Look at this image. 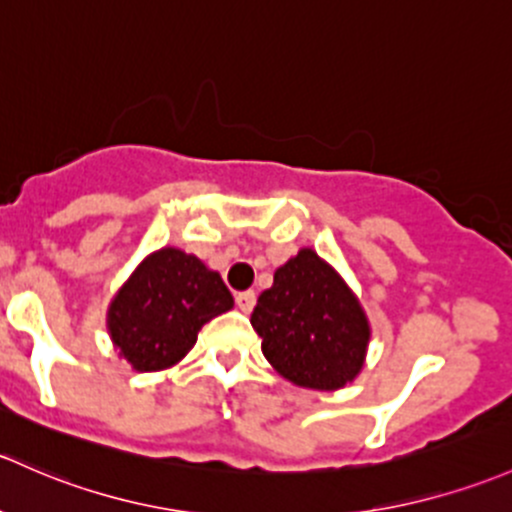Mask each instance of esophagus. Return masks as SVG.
<instances>
[{"mask_svg": "<svg viewBox=\"0 0 512 512\" xmlns=\"http://www.w3.org/2000/svg\"><path fill=\"white\" fill-rule=\"evenodd\" d=\"M255 301H257V294L252 292V289L235 294V304H238V309L242 311V314H250L252 306H255Z\"/></svg>", "mask_w": 512, "mask_h": 512, "instance_id": "esophagus-1", "label": "esophagus"}]
</instances>
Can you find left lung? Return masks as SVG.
Segmentation results:
<instances>
[{"instance_id":"left-lung-1","label":"left lung","mask_w":512,"mask_h":512,"mask_svg":"<svg viewBox=\"0 0 512 512\" xmlns=\"http://www.w3.org/2000/svg\"><path fill=\"white\" fill-rule=\"evenodd\" d=\"M250 324L272 368L304 390H341L365 365V309L346 279L311 247H301L277 267Z\"/></svg>"}]
</instances>
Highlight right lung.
<instances>
[{
    "instance_id": "add662e5",
    "label": "right lung",
    "mask_w": 512,
    "mask_h": 512,
    "mask_svg": "<svg viewBox=\"0 0 512 512\" xmlns=\"http://www.w3.org/2000/svg\"><path fill=\"white\" fill-rule=\"evenodd\" d=\"M220 274L179 247L144 257L107 306V333L132 370L174 368L196 346L203 324L233 309Z\"/></svg>"
}]
</instances>
